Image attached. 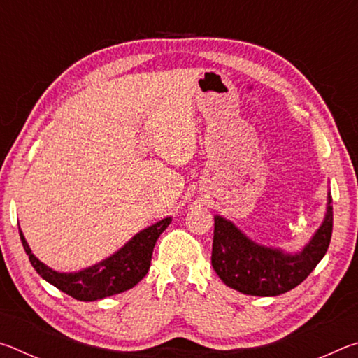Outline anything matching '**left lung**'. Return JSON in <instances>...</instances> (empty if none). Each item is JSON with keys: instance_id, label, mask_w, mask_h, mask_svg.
I'll use <instances>...</instances> for the list:
<instances>
[{"instance_id": "8db88e82", "label": "left lung", "mask_w": 358, "mask_h": 358, "mask_svg": "<svg viewBox=\"0 0 358 358\" xmlns=\"http://www.w3.org/2000/svg\"><path fill=\"white\" fill-rule=\"evenodd\" d=\"M329 205L322 226L310 243L296 254L260 246L246 238L232 222L215 216L211 265L229 287L246 295L275 296L299 286L316 268L329 250L333 229V207Z\"/></svg>"}]
</instances>
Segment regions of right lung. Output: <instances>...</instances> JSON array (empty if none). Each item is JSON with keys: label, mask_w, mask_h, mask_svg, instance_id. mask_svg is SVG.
<instances>
[{"label": "right lung", "mask_w": 358, "mask_h": 358, "mask_svg": "<svg viewBox=\"0 0 358 358\" xmlns=\"http://www.w3.org/2000/svg\"><path fill=\"white\" fill-rule=\"evenodd\" d=\"M171 222L172 217H166V220H161L153 226L143 229L113 256L90 266V268L77 271V273H58V271L48 268L38 257H34L20 227L19 232L29 262L47 282L53 284L57 289L63 290L64 294L71 295L76 300L94 301L134 287L148 273L156 240Z\"/></svg>", "instance_id": "1"}]
</instances>
